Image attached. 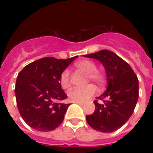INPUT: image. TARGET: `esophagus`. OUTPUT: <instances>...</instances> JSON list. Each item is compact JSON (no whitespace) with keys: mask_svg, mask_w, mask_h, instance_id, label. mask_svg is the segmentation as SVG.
Masks as SVG:
<instances>
[{"mask_svg":"<svg viewBox=\"0 0 153 153\" xmlns=\"http://www.w3.org/2000/svg\"><path fill=\"white\" fill-rule=\"evenodd\" d=\"M74 103H76V104H79L80 105H82L84 104V102H74Z\"/></svg>","mask_w":153,"mask_h":153,"instance_id":"1","label":"esophagus"}]
</instances>
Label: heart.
Masks as SVG:
<instances>
[{"label": "heart", "instance_id": "obj_1", "mask_svg": "<svg viewBox=\"0 0 153 153\" xmlns=\"http://www.w3.org/2000/svg\"><path fill=\"white\" fill-rule=\"evenodd\" d=\"M78 70L87 74V80L92 81L98 86H102L105 82V76L102 71L97 70L96 64L93 61L88 59L80 60L75 63ZM60 85L63 89L70 86V76L68 71H64L60 75ZM96 93V88L93 85H88L83 88L71 89L68 92V98L72 102H85Z\"/></svg>", "mask_w": 153, "mask_h": 153}]
</instances>
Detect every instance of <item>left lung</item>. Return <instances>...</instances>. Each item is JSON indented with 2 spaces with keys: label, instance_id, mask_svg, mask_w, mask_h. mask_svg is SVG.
Here are the masks:
<instances>
[{
  "label": "left lung",
  "instance_id": "1",
  "mask_svg": "<svg viewBox=\"0 0 153 153\" xmlns=\"http://www.w3.org/2000/svg\"><path fill=\"white\" fill-rule=\"evenodd\" d=\"M98 60L106 73L107 89L94 102L95 110L86 116L87 123L94 129L112 133L124 126L132 116L139 97V82L133 69L118 55L108 50L84 55Z\"/></svg>",
  "mask_w": 153,
  "mask_h": 153
}]
</instances>
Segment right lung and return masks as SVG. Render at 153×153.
Segmentation results:
<instances>
[{"label": "right lung", "instance_id": "right-lung-1", "mask_svg": "<svg viewBox=\"0 0 153 153\" xmlns=\"http://www.w3.org/2000/svg\"><path fill=\"white\" fill-rule=\"evenodd\" d=\"M77 57L43 58L27 65L18 74L16 104L22 118L31 128L48 132L62 122L70 104L61 102L67 96L60 85V75Z\"/></svg>", "mask_w": 153, "mask_h": 153}]
</instances>
